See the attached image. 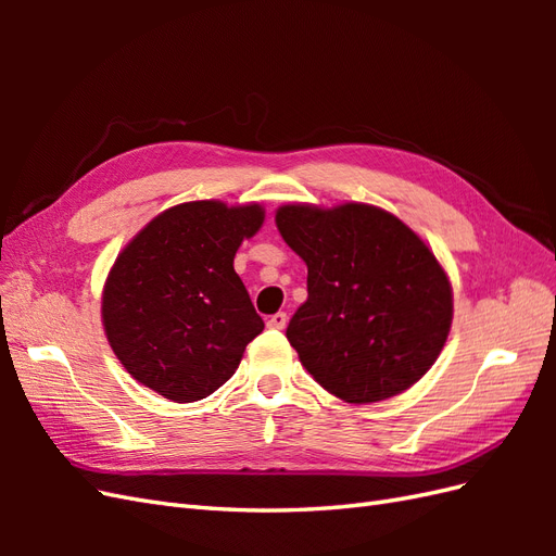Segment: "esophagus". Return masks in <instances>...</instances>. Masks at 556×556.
Masks as SVG:
<instances>
[{"label":"esophagus","mask_w":556,"mask_h":556,"mask_svg":"<svg viewBox=\"0 0 556 556\" xmlns=\"http://www.w3.org/2000/svg\"><path fill=\"white\" fill-rule=\"evenodd\" d=\"M266 327L268 329H285V327H288V313H276V315H271V317H268L266 319Z\"/></svg>","instance_id":"esophagus-1"}]
</instances>
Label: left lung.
Here are the masks:
<instances>
[{
  "label": "left lung",
  "instance_id": "obj_1",
  "mask_svg": "<svg viewBox=\"0 0 556 556\" xmlns=\"http://www.w3.org/2000/svg\"><path fill=\"white\" fill-rule=\"evenodd\" d=\"M276 225L308 266V299L285 331L306 371L348 403L390 399L422 378L452 325L450 280L425 241L366 204H290Z\"/></svg>",
  "mask_w": 556,
  "mask_h": 556
}]
</instances>
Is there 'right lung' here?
<instances>
[{"label": "right lung", "mask_w": 556, "mask_h": 556, "mask_svg": "<svg viewBox=\"0 0 556 556\" xmlns=\"http://www.w3.org/2000/svg\"><path fill=\"white\" fill-rule=\"evenodd\" d=\"M257 204L190 201L157 215L117 255L102 299L106 339L141 384L176 403L206 399L264 329L233 271Z\"/></svg>", "instance_id": "add662e5"}]
</instances>
